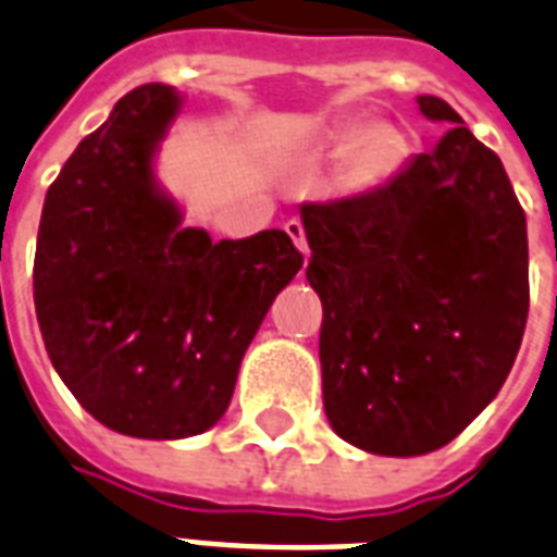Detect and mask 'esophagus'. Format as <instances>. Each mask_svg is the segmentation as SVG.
<instances>
[{
    "label": "esophagus",
    "instance_id": "obj_1",
    "mask_svg": "<svg viewBox=\"0 0 557 557\" xmlns=\"http://www.w3.org/2000/svg\"><path fill=\"white\" fill-rule=\"evenodd\" d=\"M284 232L290 235L293 244L299 247V252L305 256V261H308L310 249H308V238H305V226H301L299 220H287V223H284Z\"/></svg>",
    "mask_w": 557,
    "mask_h": 557
}]
</instances>
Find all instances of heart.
I'll list each match as a JSON object with an SVG mask.
<instances>
[{"label":"heart","instance_id":"1","mask_svg":"<svg viewBox=\"0 0 557 557\" xmlns=\"http://www.w3.org/2000/svg\"><path fill=\"white\" fill-rule=\"evenodd\" d=\"M325 145L339 150V185L348 194H369L398 174L407 141L398 127L386 122H343L322 133Z\"/></svg>","mask_w":557,"mask_h":557}]
</instances>
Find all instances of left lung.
Returning <instances> with one entry per match:
<instances>
[{
	"label": "left lung",
	"instance_id": "obj_1",
	"mask_svg": "<svg viewBox=\"0 0 557 557\" xmlns=\"http://www.w3.org/2000/svg\"><path fill=\"white\" fill-rule=\"evenodd\" d=\"M418 107L450 122L435 150L377 191L301 206L325 416L381 456L454 442L503 389L529 317L525 214L506 168L450 103Z\"/></svg>",
	"mask_w": 557,
	"mask_h": 557
}]
</instances>
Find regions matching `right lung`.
Here are the masks:
<instances>
[{"instance_id":"add662e5","label":"right lung","mask_w":557,"mask_h":557,"mask_svg":"<svg viewBox=\"0 0 557 557\" xmlns=\"http://www.w3.org/2000/svg\"><path fill=\"white\" fill-rule=\"evenodd\" d=\"M176 113L174 86L124 95L49 185L34 256L51 363L89 416L136 438L218 424L261 319L301 270L282 230L214 244L180 226L153 180Z\"/></svg>"}]
</instances>
